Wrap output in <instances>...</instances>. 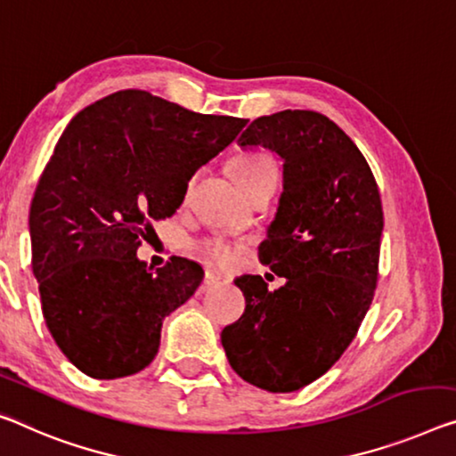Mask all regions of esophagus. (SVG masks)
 Wrapping results in <instances>:
<instances>
[{"mask_svg": "<svg viewBox=\"0 0 456 456\" xmlns=\"http://www.w3.org/2000/svg\"><path fill=\"white\" fill-rule=\"evenodd\" d=\"M218 283H222V277L218 275V273H214V271H206L204 285H206V287H212V285H218Z\"/></svg>", "mask_w": 456, "mask_h": 456, "instance_id": "34e87169", "label": "esophagus"}]
</instances>
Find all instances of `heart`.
I'll list each match as a JSON object with an SVG mask.
<instances>
[{
	"label": "heart",
	"instance_id": "b5f03b06",
	"mask_svg": "<svg viewBox=\"0 0 456 456\" xmlns=\"http://www.w3.org/2000/svg\"><path fill=\"white\" fill-rule=\"evenodd\" d=\"M230 171H232L236 183L244 189L247 195L255 193L263 187L277 185L279 179V167L275 159L267 155V152H247V155L236 157L232 165H230ZM193 250L206 263L218 265V267H228V265L234 263L238 250H240V244L222 236H212L195 242Z\"/></svg>",
	"mask_w": 456,
	"mask_h": 456
}]
</instances>
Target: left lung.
<instances>
[{"label":"left lung","mask_w":456,"mask_h":456,"mask_svg":"<svg viewBox=\"0 0 456 456\" xmlns=\"http://www.w3.org/2000/svg\"><path fill=\"white\" fill-rule=\"evenodd\" d=\"M283 159V193L258 258L285 283L236 279L247 299L222 330L244 381L289 394L330 369L359 332L379 279L383 208L370 167L330 118L312 110L261 116L238 138Z\"/></svg>","instance_id":"8db88e82"}]
</instances>
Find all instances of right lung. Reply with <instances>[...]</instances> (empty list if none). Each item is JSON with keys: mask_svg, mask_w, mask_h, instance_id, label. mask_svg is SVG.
<instances>
[{"mask_svg": "<svg viewBox=\"0 0 456 456\" xmlns=\"http://www.w3.org/2000/svg\"><path fill=\"white\" fill-rule=\"evenodd\" d=\"M247 122L124 89L62 132L30 206L32 271L48 332L81 373L118 379L157 356L165 316L204 269L171 256L152 273L136 258L140 238L175 214L193 173Z\"/></svg>", "mask_w": 456, "mask_h": 456, "instance_id": "obj_1", "label": "right lung"}]
</instances>
